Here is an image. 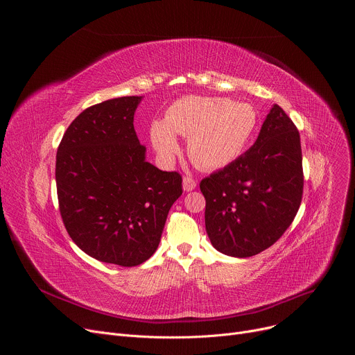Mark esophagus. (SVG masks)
<instances>
[{"label":"esophagus","mask_w":355,"mask_h":355,"mask_svg":"<svg viewBox=\"0 0 355 355\" xmlns=\"http://www.w3.org/2000/svg\"><path fill=\"white\" fill-rule=\"evenodd\" d=\"M182 188H184V191H187V192L195 189V188H196L195 180L191 178V177H184V180H182Z\"/></svg>","instance_id":"obj_1"}]
</instances>
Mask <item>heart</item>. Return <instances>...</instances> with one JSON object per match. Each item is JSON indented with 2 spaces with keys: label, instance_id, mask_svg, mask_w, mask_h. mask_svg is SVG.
Instances as JSON below:
<instances>
[{
  "label": "heart",
  "instance_id": "heart-1",
  "mask_svg": "<svg viewBox=\"0 0 355 355\" xmlns=\"http://www.w3.org/2000/svg\"><path fill=\"white\" fill-rule=\"evenodd\" d=\"M259 123L254 107L223 96L188 95L173 103L164 121L150 128V141L163 160H171L188 137V155L200 168L218 170L233 163L245 148Z\"/></svg>",
  "mask_w": 355,
  "mask_h": 355
}]
</instances>
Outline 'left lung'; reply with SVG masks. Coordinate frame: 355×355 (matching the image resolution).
<instances>
[{
	"label": "left lung",
	"mask_w": 355,
	"mask_h": 355,
	"mask_svg": "<svg viewBox=\"0 0 355 355\" xmlns=\"http://www.w3.org/2000/svg\"><path fill=\"white\" fill-rule=\"evenodd\" d=\"M199 188L218 251L245 259L272 245L291 226L303 192L300 137L284 110L272 105L256 143Z\"/></svg>",
	"instance_id": "obj_1"
}]
</instances>
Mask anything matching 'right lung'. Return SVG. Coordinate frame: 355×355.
I'll return each instance as SVG.
<instances>
[{
  "label": "right lung",
  "mask_w": 355,
  "mask_h": 355,
  "mask_svg": "<svg viewBox=\"0 0 355 355\" xmlns=\"http://www.w3.org/2000/svg\"><path fill=\"white\" fill-rule=\"evenodd\" d=\"M141 99L121 96L87 108L67 128L56 156L67 233L89 257L119 267L153 256L182 193L178 173L146 160L133 126Z\"/></svg>",
  "instance_id": "add662e5"
}]
</instances>
